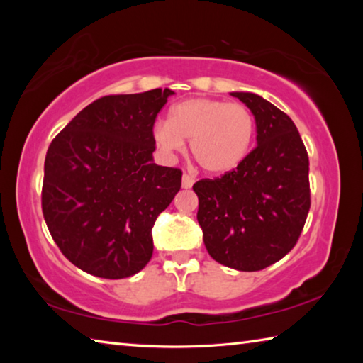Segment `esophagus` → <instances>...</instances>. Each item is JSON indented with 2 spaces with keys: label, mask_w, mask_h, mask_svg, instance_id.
Returning a JSON list of instances; mask_svg holds the SVG:
<instances>
[{
  "label": "esophagus",
  "mask_w": 363,
  "mask_h": 363,
  "mask_svg": "<svg viewBox=\"0 0 363 363\" xmlns=\"http://www.w3.org/2000/svg\"><path fill=\"white\" fill-rule=\"evenodd\" d=\"M194 177L189 176V174H184L182 176V189H190L194 186Z\"/></svg>",
  "instance_id": "obj_1"
}]
</instances>
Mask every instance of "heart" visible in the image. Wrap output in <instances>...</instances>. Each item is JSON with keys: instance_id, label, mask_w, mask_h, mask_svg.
<instances>
[{"instance_id": "heart-1", "label": "heart", "mask_w": 363, "mask_h": 363, "mask_svg": "<svg viewBox=\"0 0 363 363\" xmlns=\"http://www.w3.org/2000/svg\"><path fill=\"white\" fill-rule=\"evenodd\" d=\"M255 133V116L242 104L192 97L171 107L168 120L155 123L152 138L167 157L179 153L184 140H190L196 163L206 173L224 174L248 157Z\"/></svg>"}]
</instances>
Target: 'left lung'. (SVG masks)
Segmentation results:
<instances>
[{
	"label": "left lung",
	"mask_w": 363,
	"mask_h": 363,
	"mask_svg": "<svg viewBox=\"0 0 363 363\" xmlns=\"http://www.w3.org/2000/svg\"><path fill=\"white\" fill-rule=\"evenodd\" d=\"M230 96L253 113L256 147L233 171L194 184L196 219L214 261L255 272L298 242L311 208L309 158L286 113L253 93Z\"/></svg>",
	"instance_id": "left-lung-1"
}]
</instances>
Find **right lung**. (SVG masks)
<instances>
[{
    "mask_svg": "<svg viewBox=\"0 0 363 363\" xmlns=\"http://www.w3.org/2000/svg\"><path fill=\"white\" fill-rule=\"evenodd\" d=\"M173 94L158 88L101 97L49 145L43 216L84 272L126 279L150 261L153 224L181 189L179 169L153 163V123Z\"/></svg>",
    "mask_w": 363,
    "mask_h": 363,
    "instance_id": "1",
    "label": "right lung"
}]
</instances>
